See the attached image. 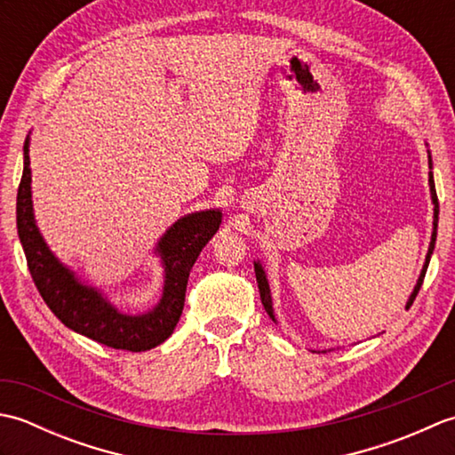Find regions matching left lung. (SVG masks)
Instances as JSON below:
<instances>
[{"label":"left lung","mask_w":455,"mask_h":455,"mask_svg":"<svg viewBox=\"0 0 455 455\" xmlns=\"http://www.w3.org/2000/svg\"><path fill=\"white\" fill-rule=\"evenodd\" d=\"M428 186H430V197H432V205H434V220H432V236H430V246H428V254H427V259H424V266L420 269V275L417 279V285H414L412 293L409 297V301L404 307H411L414 297L419 295L420 291V285H422V279L424 275H427V269H428V264H430V256L434 252V244H436V235H438V212H440V207H438V197H436V186H434V173H432V156H430V150H428ZM254 272H256V282H258V287H259V297H262V303H264V308L267 311V315L272 316V321H275V315H274V301H272V291H269V283H267V275H266V269L264 266L259 264V259H256L254 262Z\"/></svg>","instance_id":"8db88e82"}]
</instances>
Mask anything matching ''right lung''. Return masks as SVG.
I'll use <instances>...</instances> for the list:
<instances>
[{"label": "right lung", "instance_id": "right-lung-1", "mask_svg": "<svg viewBox=\"0 0 455 455\" xmlns=\"http://www.w3.org/2000/svg\"><path fill=\"white\" fill-rule=\"evenodd\" d=\"M28 144L31 139L27 137L23 176L17 191V233L28 272L48 308L74 332L115 350L144 352L168 340L183 311L191 267L220 227V209L189 212L173 222L154 248L164 267L160 301L147 313H123L101 289L82 282L74 269L64 266L48 248L35 220Z\"/></svg>", "mask_w": 455, "mask_h": 455}]
</instances>
